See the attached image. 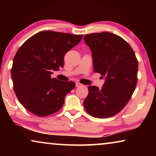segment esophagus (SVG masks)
<instances>
[{
	"label": "esophagus",
	"mask_w": 156,
	"mask_h": 156,
	"mask_svg": "<svg viewBox=\"0 0 156 156\" xmlns=\"http://www.w3.org/2000/svg\"><path fill=\"white\" fill-rule=\"evenodd\" d=\"M75 85H76V87H80L82 86V84H80V83H79V82H76Z\"/></svg>",
	"instance_id": "1"
}]
</instances>
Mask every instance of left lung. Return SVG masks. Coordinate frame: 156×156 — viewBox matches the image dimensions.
<instances>
[{
    "label": "left lung",
    "mask_w": 156,
    "mask_h": 156,
    "mask_svg": "<svg viewBox=\"0 0 156 156\" xmlns=\"http://www.w3.org/2000/svg\"><path fill=\"white\" fill-rule=\"evenodd\" d=\"M84 40L91 51L94 70L105 80L101 89L89 86L84 108L96 118L112 117L125 107L135 90L138 60L129 44L115 34L91 33Z\"/></svg>",
    "instance_id": "1"
}]
</instances>
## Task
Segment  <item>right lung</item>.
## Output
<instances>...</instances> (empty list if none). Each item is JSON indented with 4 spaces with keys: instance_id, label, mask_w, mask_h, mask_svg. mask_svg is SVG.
Returning a JSON list of instances; mask_svg holds the SVG:
<instances>
[{
    "instance_id": "obj_1",
    "label": "right lung",
    "mask_w": 156,
    "mask_h": 156,
    "mask_svg": "<svg viewBox=\"0 0 156 156\" xmlns=\"http://www.w3.org/2000/svg\"><path fill=\"white\" fill-rule=\"evenodd\" d=\"M83 35L55 31L40 32L27 40L12 62L13 89L20 103L38 116L52 114L63 106L66 95L75 87L73 82L51 78L64 66L66 53Z\"/></svg>"
}]
</instances>
